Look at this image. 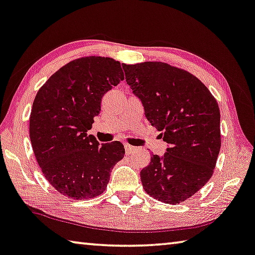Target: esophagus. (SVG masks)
<instances>
[{"label":"esophagus","mask_w":255,"mask_h":255,"mask_svg":"<svg viewBox=\"0 0 255 255\" xmlns=\"http://www.w3.org/2000/svg\"><path fill=\"white\" fill-rule=\"evenodd\" d=\"M124 147H125V152H127L128 155V154H132V152L135 150V147L130 146V144H128V143H125Z\"/></svg>","instance_id":"1"}]
</instances>
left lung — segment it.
Wrapping results in <instances>:
<instances>
[{
	"instance_id": "1",
	"label": "left lung",
	"mask_w": 255,
	"mask_h": 255,
	"mask_svg": "<svg viewBox=\"0 0 255 255\" xmlns=\"http://www.w3.org/2000/svg\"><path fill=\"white\" fill-rule=\"evenodd\" d=\"M125 80L144 115L168 143L140 172L146 193L179 204L204 187L221 147L220 109L204 84L185 69L160 61L122 64Z\"/></svg>"
}]
</instances>
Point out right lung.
<instances>
[{"instance_id": "1", "label": "right lung", "mask_w": 255, "mask_h": 255, "mask_svg": "<svg viewBox=\"0 0 255 255\" xmlns=\"http://www.w3.org/2000/svg\"><path fill=\"white\" fill-rule=\"evenodd\" d=\"M123 80L120 61L83 57L57 70L35 97L29 117L34 155L45 179L66 197L84 201L103 194L112 168L124 157L120 141L100 144L87 133L101 98Z\"/></svg>"}]
</instances>
